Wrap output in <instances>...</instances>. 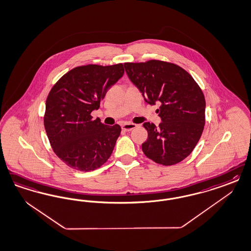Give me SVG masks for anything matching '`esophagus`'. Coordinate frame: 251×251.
Listing matches in <instances>:
<instances>
[{"mask_svg":"<svg viewBox=\"0 0 251 251\" xmlns=\"http://www.w3.org/2000/svg\"><path fill=\"white\" fill-rule=\"evenodd\" d=\"M136 127H137V125H135V124H124L122 126V129L124 131H131Z\"/></svg>","mask_w":251,"mask_h":251,"instance_id":"34e87169","label":"esophagus"}]
</instances>
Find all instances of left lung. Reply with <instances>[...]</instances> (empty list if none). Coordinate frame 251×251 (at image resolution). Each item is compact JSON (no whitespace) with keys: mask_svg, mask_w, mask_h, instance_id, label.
Returning a JSON list of instances; mask_svg holds the SVG:
<instances>
[{"mask_svg":"<svg viewBox=\"0 0 251 251\" xmlns=\"http://www.w3.org/2000/svg\"><path fill=\"white\" fill-rule=\"evenodd\" d=\"M130 81L142 93L146 102L160 108L159 126L146 122L148 139L142 151L148 158L162 165L186 159L201 137L205 125V99L193 77L180 66L151 60L126 63Z\"/></svg>","mask_w":251,"mask_h":251,"instance_id":"obj_1","label":"left lung"}]
</instances>
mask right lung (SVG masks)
<instances>
[{
  "mask_svg": "<svg viewBox=\"0 0 251 251\" xmlns=\"http://www.w3.org/2000/svg\"><path fill=\"white\" fill-rule=\"evenodd\" d=\"M124 73L122 64L78 66L50 89L44 126L53 151L69 167L93 171L110 158L121 127L93 120L90 113L100 108L107 90Z\"/></svg>",
  "mask_w": 251,
  "mask_h": 251,
  "instance_id": "obj_1",
  "label": "right lung"
}]
</instances>
